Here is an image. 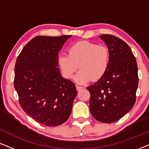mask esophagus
I'll use <instances>...</instances> for the list:
<instances>
[{"mask_svg": "<svg viewBox=\"0 0 149 149\" xmlns=\"http://www.w3.org/2000/svg\"><path fill=\"white\" fill-rule=\"evenodd\" d=\"M76 87H77V91H81V89H82L83 88V87H81V86H79V85H77Z\"/></svg>", "mask_w": 149, "mask_h": 149, "instance_id": "obj_1", "label": "esophagus"}]
</instances>
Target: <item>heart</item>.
Returning a JSON list of instances; mask_svg holds the SVG:
<instances>
[{
	"label": "heart",
	"instance_id": "heart-1",
	"mask_svg": "<svg viewBox=\"0 0 149 149\" xmlns=\"http://www.w3.org/2000/svg\"><path fill=\"white\" fill-rule=\"evenodd\" d=\"M110 54L107 47L89 41H80L72 45L68 55L59 56L58 63L64 76L72 78L79 68L75 81L83 84L90 80L101 79L109 65Z\"/></svg>",
	"mask_w": 149,
	"mask_h": 149
}]
</instances>
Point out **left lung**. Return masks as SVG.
<instances>
[{
    "label": "left lung",
    "mask_w": 149,
    "mask_h": 149,
    "mask_svg": "<svg viewBox=\"0 0 149 149\" xmlns=\"http://www.w3.org/2000/svg\"><path fill=\"white\" fill-rule=\"evenodd\" d=\"M100 38L109 48V65L104 75L87 87L89 109L97 121L111 123L121 119L135 104L138 66L131 49L123 40L111 34Z\"/></svg>",
    "instance_id": "obj_1"
}]
</instances>
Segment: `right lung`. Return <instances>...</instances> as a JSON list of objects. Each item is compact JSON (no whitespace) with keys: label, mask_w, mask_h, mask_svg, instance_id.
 <instances>
[{"label":"right lung","mask_w":149,"mask_h":149,"mask_svg":"<svg viewBox=\"0 0 149 149\" xmlns=\"http://www.w3.org/2000/svg\"><path fill=\"white\" fill-rule=\"evenodd\" d=\"M71 36H38L20 52L15 66L14 87L25 113L42 125L66 122L77 94L74 83L58 68V53Z\"/></svg>","instance_id":"add662e5"}]
</instances>
